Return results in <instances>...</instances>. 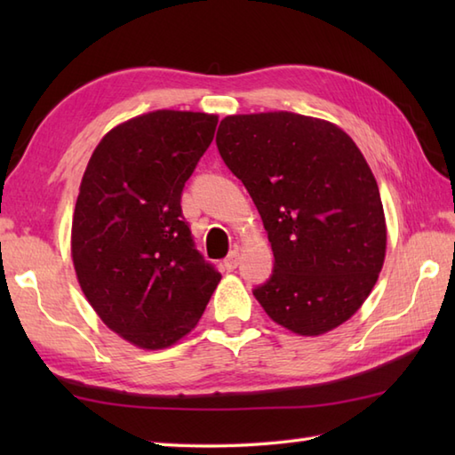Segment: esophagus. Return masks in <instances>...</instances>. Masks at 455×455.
I'll list each match as a JSON object with an SVG mask.
<instances>
[{
    "instance_id": "obj_1",
    "label": "esophagus",
    "mask_w": 455,
    "mask_h": 455,
    "mask_svg": "<svg viewBox=\"0 0 455 455\" xmlns=\"http://www.w3.org/2000/svg\"><path fill=\"white\" fill-rule=\"evenodd\" d=\"M225 267L228 269V272H233V269H236V266L240 264V256H238V250H233V252H230L227 258H225Z\"/></svg>"
}]
</instances>
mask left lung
I'll use <instances>...</instances> for the list:
<instances>
[{
  "label": "left lung",
  "instance_id": "left-lung-1",
  "mask_svg": "<svg viewBox=\"0 0 455 455\" xmlns=\"http://www.w3.org/2000/svg\"><path fill=\"white\" fill-rule=\"evenodd\" d=\"M217 147L272 243L274 274L254 289L258 303L299 336L334 331L370 297L387 248L363 154L334 123L291 111L228 115Z\"/></svg>",
  "mask_w": 455,
  "mask_h": 455
}]
</instances>
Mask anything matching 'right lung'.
I'll return each instance as SVG.
<instances>
[{"label": "right lung", "mask_w": 455, "mask_h": 455, "mask_svg": "<svg viewBox=\"0 0 455 455\" xmlns=\"http://www.w3.org/2000/svg\"><path fill=\"white\" fill-rule=\"evenodd\" d=\"M219 117L158 109L95 147L72 219V262L88 303L123 340L162 350L197 326L220 274L193 246L181 191Z\"/></svg>", "instance_id": "add662e5"}]
</instances>
